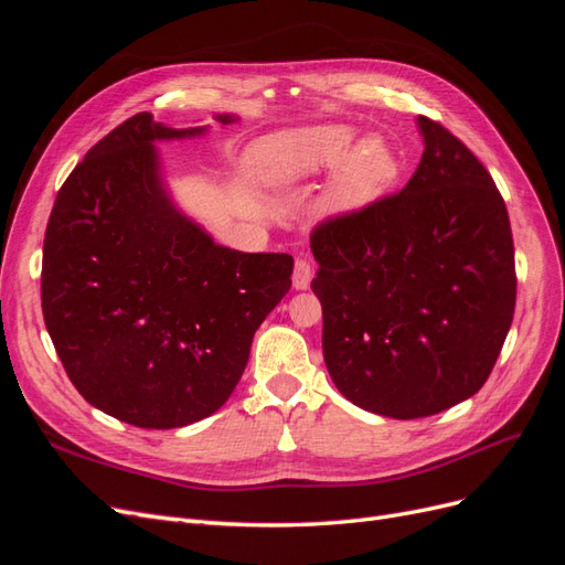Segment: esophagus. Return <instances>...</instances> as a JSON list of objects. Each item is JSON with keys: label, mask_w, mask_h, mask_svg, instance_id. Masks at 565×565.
Listing matches in <instances>:
<instances>
[{"label": "esophagus", "mask_w": 565, "mask_h": 565, "mask_svg": "<svg viewBox=\"0 0 565 565\" xmlns=\"http://www.w3.org/2000/svg\"><path fill=\"white\" fill-rule=\"evenodd\" d=\"M313 280V266L306 259H297L295 273H292V285L295 289H309Z\"/></svg>", "instance_id": "34e87169"}]
</instances>
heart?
Listing matches in <instances>:
<instances>
[{
  "label": "heart",
  "mask_w": 565,
  "mask_h": 565,
  "mask_svg": "<svg viewBox=\"0 0 565 565\" xmlns=\"http://www.w3.org/2000/svg\"><path fill=\"white\" fill-rule=\"evenodd\" d=\"M256 174L273 188L297 185L328 174L334 168L322 198L324 214H349L377 200L398 172L393 150L377 139L355 141L349 125H316L285 129L254 146Z\"/></svg>",
  "instance_id": "heart-1"
}]
</instances>
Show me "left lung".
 <instances>
[{"label": "left lung", "instance_id": "1", "mask_svg": "<svg viewBox=\"0 0 565 565\" xmlns=\"http://www.w3.org/2000/svg\"><path fill=\"white\" fill-rule=\"evenodd\" d=\"M401 193L311 233L322 355L334 386L393 419L471 398L498 361L516 306L514 241L488 169L429 117Z\"/></svg>", "mask_w": 565, "mask_h": 565}]
</instances>
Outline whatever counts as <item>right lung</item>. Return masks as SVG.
<instances>
[{
    "label": "right lung",
    "instance_id": "right-lung-1",
    "mask_svg": "<svg viewBox=\"0 0 565 565\" xmlns=\"http://www.w3.org/2000/svg\"><path fill=\"white\" fill-rule=\"evenodd\" d=\"M204 131L129 117L65 179L46 224L42 311L67 377L141 429L216 413L292 285V256L216 245L169 198L156 143Z\"/></svg>",
    "mask_w": 565,
    "mask_h": 565
}]
</instances>
